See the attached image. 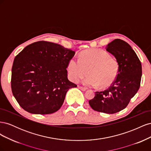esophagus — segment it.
<instances>
[{
	"label": "esophagus",
	"mask_w": 151,
	"mask_h": 151,
	"mask_svg": "<svg viewBox=\"0 0 151 151\" xmlns=\"http://www.w3.org/2000/svg\"><path fill=\"white\" fill-rule=\"evenodd\" d=\"M79 89H80L81 90H82V91H85L87 90V89H86V88H84V87H82V86H80V87H79Z\"/></svg>",
	"instance_id": "esophagus-1"
}]
</instances>
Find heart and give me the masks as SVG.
<instances>
[{"mask_svg": "<svg viewBox=\"0 0 151 151\" xmlns=\"http://www.w3.org/2000/svg\"><path fill=\"white\" fill-rule=\"evenodd\" d=\"M119 70L115 58L104 50L94 48L85 50L79 55V59L72 58L68 61L67 72L71 81L79 82L88 74L84 84L89 87L105 88L115 81Z\"/></svg>", "mask_w": 151, "mask_h": 151, "instance_id": "obj_1", "label": "heart"}]
</instances>
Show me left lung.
I'll return each instance as SVG.
<instances>
[{
    "label": "left lung",
    "instance_id": "8db88e82",
    "mask_svg": "<svg viewBox=\"0 0 151 151\" xmlns=\"http://www.w3.org/2000/svg\"><path fill=\"white\" fill-rule=\"evenodd\" d=\"M119 64L116 79L108 89L95 93L89 101L94 110L113 114L125 109L140 88L142 65L134 50L125 41L115 39L106 45Z\"/></svg>",
    "mask_w": 151,
    "mask_h": 151
}]
</instances>
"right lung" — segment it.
I'll return each mask as SVG.
<instances>
[{"label":"right lung","mask_w":151,"mask_h":151,"mask_svg":"<svg viewBox=\"0 0 151 151\" xmlns=\"http://www.w3.org/2000/svg\"><path fill=\"white\" fill-rule=\"evenodd\" d=\"M75 52L40 41L26 47L14 60L11 89L25 111L46 115L56 112L68 90L77 85L68 79V62Z\"/></svg>","instance_id":"add662e5"}]
</instances>
